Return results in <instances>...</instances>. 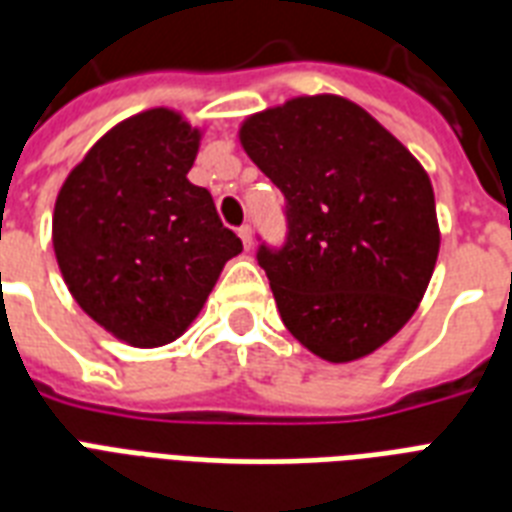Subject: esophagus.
Wrapping results in <instances>:
<instances>
[{
  "label": "esophagus",
  "instance_id": "esophagus-1",
  "mask_svg": "<svg viewBox=\"0 0 512 512\" xmlns=\"http://www.w3.org/2000/svg\"><path fill=\"white\" fill-rule=\"evenodd\" d=\"M239 236H241V241H244V249L252 247V228H249V225H241Z\"/></svg>",
  "mask_w": 512,
  "mask_h": 512
}]
</instances>
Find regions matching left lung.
I'll list each match as a JSON object with an SVG mask.
<instances>
[{"label":"left lung","mask_w":512,"mask_h":512,"mask_svg":"<svg viewBox=\"0 0 512 512\" xmlns=\"http://www.w3.org/2000/svg\"><path fill=\"white\" fill-rule=\"evenodd\" d=\"M239 138L287 199V241L257 249L284 327L332 364L369 356L412 319L436 268L428 172L340 95L249 116Z\"/></svg>","instance_id":"obj_1"}]
</instances>
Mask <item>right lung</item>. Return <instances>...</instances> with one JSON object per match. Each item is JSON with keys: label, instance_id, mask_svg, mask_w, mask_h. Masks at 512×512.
Returning a JSON list of instances; mask_svg holds the SVG:
<instances>
[{"label": "right lung", "instance_id": "right-lung-1", "mask_svg": "<svg viewBox=\"0 0 512 512\" xmlns=\"http://www.w3.org/2000/svg\"><path fill=\"white\" fill-rule=\"evenodd\" d=\"M201 132L170 108L108 130L60 188L52 247L87 316L135 348L180 337L241 239L188 180Z\"/></svg>", "mask_w": 512, "mask_h": 512}]
</instances>
